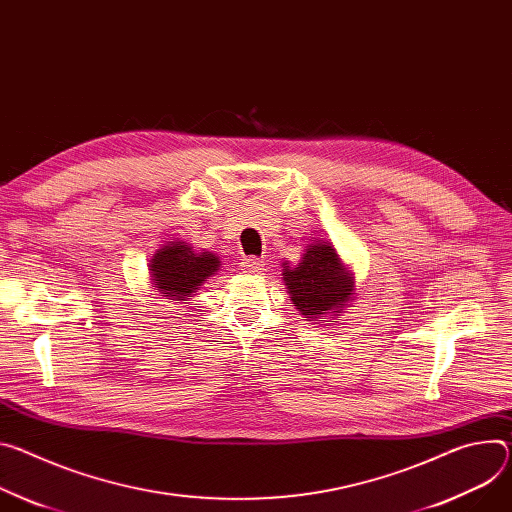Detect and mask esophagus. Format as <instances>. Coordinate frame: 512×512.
I'll use <instances>...</instances> for the list:
<instances>
[{
	"label": "esophagus",
	"mask_w": 512,
	"mask_h": 512,
	"mask_svg": "<svg viewBox=\"0 0 512 512\" xmlns=\"http://www.w3.org/2000/svg\"><path fill=\"white\" fill-rule=\"evenodd\" d=\"M263 259H259V257H245L243 261H241V267L245 269V271H249V273H259L261 269H263Z\"/></svg>",
	"instance_id": "34e87169"
}]
</instances>
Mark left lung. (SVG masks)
I'll return each mask as SVG.
<instances>
[{
  "label": "left lung",
  "mask_w": 512,
  "mask_h": 512,
  "mask_svg": "<svg viewBox=\"0 0 512 512\" xmlns=\"http://www.w3.org/2000/svg\"><path fill=\"white\" fill-rule=\"evenodd\" d=\"M282 275L294 306L304 318L322 314L335 318L353 300V275L331 243L316 241L308 245L296 267L284 263Z\"/></svg>",
  "instance_id": "left-lung-1"
}]
</instances>
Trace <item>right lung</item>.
<instances>
[{
	"label": "right lung",
	"mask_w": 512,
	"mask_h": 512,
	"mask_svg": "<svg viewBox=\"0 0 512 512\" xmlns=\"http://www.w3.org/2000/svg\"><path fill=\"white\" fill-rule=\"evenodd\" d=\"M218 269L220 259L214 253H196L183 241L163 245L149 263L153 288L175 300H190Z\"/></svg>",
	"instance_id": "right-lung-1"
}]
</instances>
